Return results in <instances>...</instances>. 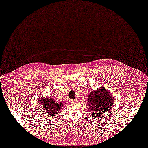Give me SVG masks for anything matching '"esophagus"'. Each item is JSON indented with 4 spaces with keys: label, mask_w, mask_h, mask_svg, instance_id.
Segmentation results:
<instances>
[{
    "label": "esophagus",
    "mask_w": 148,
    "mask_h": 148,
    "mask_svg": "<svg viewBox=\"0 0 148 148\" xmlns=\"http://www.w3.org/2000/svg\"><path fill=\"white\" fill-rule=\"evenodd\" d=\"M70 102H71L72 103H76V102H77V101L76 100H73V99H70Z\"/></svg>",
    "instance_id": "esophagus-1"
}]
</instances>
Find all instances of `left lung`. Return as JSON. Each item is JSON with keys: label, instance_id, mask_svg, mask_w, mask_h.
Returning a JSON list of instances; mask_svg holds the SVG:
<instances>
[{"label": "left lung", "instance_id": "1", "mask_svg": "<svg viewBox=\"0 0 148 148\" xmlns=\"http://www.w3.org/2000/svg\"><path fill=\"white\" fill-rule=\"evenodd\" d=\"M114 101L110 91L104 87L91 91L88 96L90 114L95 117L99 118L112 108Z\"/></svg>", "mask_w": 148, "mask_h": 148}]
</instances>
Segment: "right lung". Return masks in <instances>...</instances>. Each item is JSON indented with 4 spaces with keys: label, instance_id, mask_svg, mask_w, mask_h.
<instances>
[{
    "label": "right lung",
    "instance_id": "right-lung-1",
    "mask_svg": "<svg viewBox=\"0 0 148 148\" xmlns=\"http://www.w3.org/2000/svg\"><path fill=\"white\" fill-rule=\"evenodd\" d=\"M40 102L41 107H43L47 115L51 117H55L56 115L58 114L60 110L63 106L62 102L57 103L52 97H40Z\"/></svg>",
    "mask_w": 148,
    "mask_h": 148
}]
</instances>
